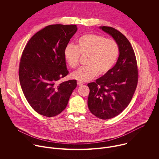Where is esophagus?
<instances>
[{"label": "esophagus", "mask_w": 159, "mask_h": 159, "mask_svg": "<svg viewBox=\"0 0 159 159\" xmlns=\"http://www.w3.org/2000/svg\"><path fill=\"white\" fill-rule=\"evenodd\" d=\"M83 84H84V83H82V82H80V81H78V82H77V85H78L79 86L82 85Z\"/></svg>", "instance_id": "1"}]
</instances>
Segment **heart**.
Segmentation results:
<instances>
[{
  "label": "heart",
  "mask_w": 159,
  "mask_h": 159,
  "mask_svg": "<svg viewBox=\"0 0 159 159\" xmlns=\"http://www.w3.org/2000/svg\"><path fill=\"white\" fill-rule=\"evenodd\" d=\"M119 55V47L112 39L94 34H87L80 36L77 46L69 43L64 50V58L72 69L79 65L80 55L87 57V66L71 74L72 78L80 82L92 80L98 74H107L115 65Z\"/></svg>",
  "instance_id": "heart-1"
}]
</instances>
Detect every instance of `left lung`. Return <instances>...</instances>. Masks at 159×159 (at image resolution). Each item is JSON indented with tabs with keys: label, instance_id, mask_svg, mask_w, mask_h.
I'll return each mask as SVG.
<instances>
[{
	"label": "left lung",
	"instance_id": "1",
	"mask_svg": "<svg viewBox=\"0 0 159 159\" xmlns=\"http://www.w3.org/2000/svg\"><path fill=\"white\" fill-rule=\"evenodd\" d=\"M99 29L109 34L119 47L116 63L106 74L87 84L90 89L88 107L101 120L118 115L128 106L138 82V70L135 55L128 39L119 31L108 26Z\"/></svg>",
	"mask_w": 159,
	"mask_h": 159
}]
</instances>
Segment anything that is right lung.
<instances>
[{
	"label": "right lung",
	"instance_id": "right-lung-1",
	"mask_svg": "<svg viewBox=\"0 0 159 159\" xmlns=\"http://www.w3.org/2000/svg\"><path fill=\"white\" fill-rule=\"evenodd\" d=\"M77 31L76 25L48 26L30 39L22 52L19 69L20 87L28 103L39 115H59L77 87L76 80L58 83L69 74L64 50Z\"/></svg>",
	"mask_w": 159,
	"mask_h": 159
}]
</instances>
